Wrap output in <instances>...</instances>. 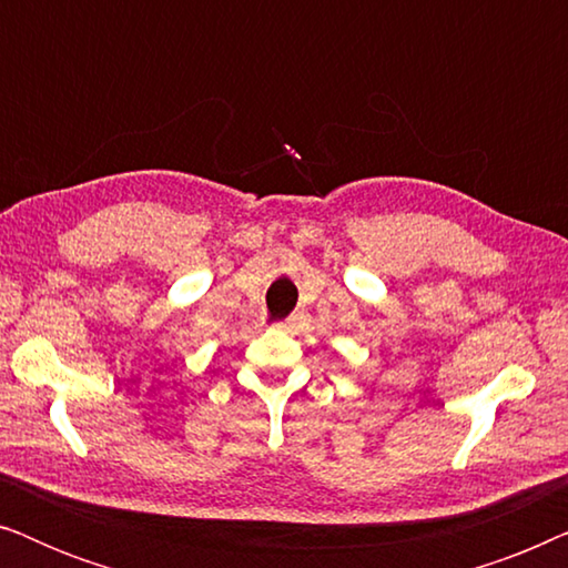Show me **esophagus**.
<instances>
[{"instance_id": "1", "label": "esophagus", "mask_w": 568, "mask_h": 568, "mask_svg": "<svg viewBox=\"0 0 568 568\" xmlns=\"http://www.w3.org/2000/svg\"><path fill=\"white\" fill-rule=\"evenodd\" d=\"M302 317H305V315H302V313H297V315H292V317H290V321H286V323H282V325H278V328H284V331H292V328H297V325L302 323Z\"/></svg>"}]
</instances>
